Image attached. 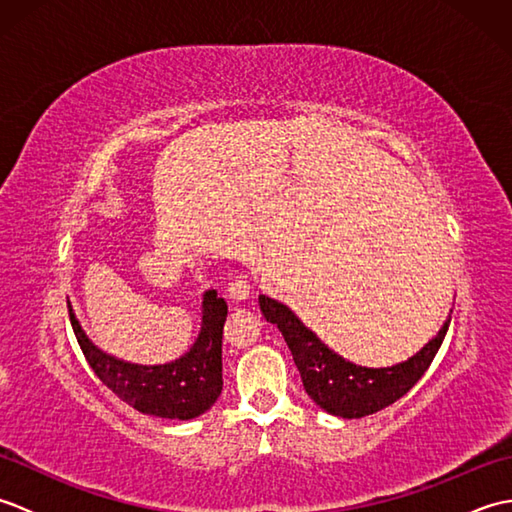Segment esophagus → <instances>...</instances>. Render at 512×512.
Instances as JSON below:
<instances>
[{
	"label": "esophagus",
	"mask_w": 512,
	"mask_h": 512,
	"mask_svg": "<svg viewBox=\"0 0 512 512\" xmlns=\"http://www.w3.org/2000/svg\"><path fill=\"white\" fill-rule=\"evenodd\" d=\"M226 292H228V297H231V299L244 301L250 295V281L246 277H242V275H237V277H233L231 281H228Z\"/></svg>",
	"instance_id": "34e87169"
}]
</instances>
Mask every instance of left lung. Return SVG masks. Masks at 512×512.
<instances>
[{
    "instance_id": "obj_1",
    "label": "left lung",
    "mask_w": 512,
    "mask_h": 512,
    "mask_svg": "<svg viewBox=\"0 0 512 512\" xmlns=\"http://www.w3.org/2000/svg\"><path fill=\"white\" fill-rule=\"evenodd\" d=\"M68 314L76 341L94 374L136 411L158 418L191 420L211 409L222 394V334L228 306L215 290L204 295L198 341L182 358L167 365H132L103 354L81 330L70 303Z\"/></svg>"
}]
</instances>
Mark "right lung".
<instances>
[{
  "label": "right lung",
  "instance_id": "add662e5",
  "mask_svg": "<svg viewBox=\"0 0 512 512\" xmlns=\"http://www.w3.org/2000/svg\"><path fill=\"white\" fill-rule=\"evenodd\" d=\"M259 308H262L266 321L277 325L279 332L284 334L308 396L321 409L341 418L372 416L405 396L436 358L451 323L449 317L436 339H431L409 361L394 367L372 369L354 365L334 354L284 303L262 295Z\"/></svg>",
  "mask_w": 512,
  "mask_h": 512
}]
</instances>
